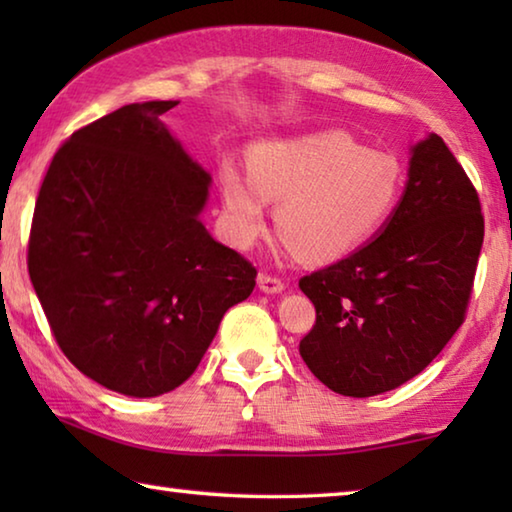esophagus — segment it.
Segmentation results:
<instances>
[{
    "label": "esophagus",
    "instance_id": "34e87169",
    "mask_svg": "<svg viewBox=\"0 0 512 512\" xmlns=\"http://www.w3.org/2000/svg\"><path fill=\"white\" fill-rule=\"evenodd\" d=\"M257 284H259V289H262L264 293H280V291H284V282L280 280V277L268 275V273H259Z\"/></svg>",
    "mask_w": 512,
    "mask_h": 512
}]
</instances>
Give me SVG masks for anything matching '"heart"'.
Segmentation results:
<instances>
[{
    "mask_svg": "<svg viewBox=\"0 0 512 512\" xmlns=\"http://www.w3.org/2000/svg\"><path fill=\"white\" fill-rule=\"evenodd\" d=\"M402 192V167L343 131L255 144L248 173L221 164L225 223L239 246L262 235L268 203L277 232L307 262H332L375 235Z\"/></svg>",
    "mask_w": 512,
    "mask_h": 512,
    "instance_id": "1",
    "label": "heart"
}]
</instances>
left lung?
<instances>
[{"instance_id": "obj_1", "label": "left lung", "mask_w": 512, "mask_h": 512, "mask_svg": "<svg viewBox=\"0 0 512 512\" xmlns=\"http://www.w3.org/2000/svg\"><path fill=\"white\" fill-rule=\"evenodd\" d=\"M481 246L479 194L431 133L411 149L402 201L379 235L300 277L316 307L302 361L348 397L393 391L420 375L463 325Z\"/></svg>"}]
</instances>
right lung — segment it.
<instances>
[{"mask_svg":"<svg viewBox=\"0 0 512 512\" xmlns=\"http://www.w3.org/2000/svg\"><path fill=\"white\" fill-rule=\"evenodd\" d=\"M178 101L131 103L56 151L29 237L51 332L85 377L155 397L192 377L257 268L198 219L212 176L173 140Z\"/></svg>","mask_w":512,"mask_h":512,"instance_id":"obj_1","label":"right lung"}]
</instances>
